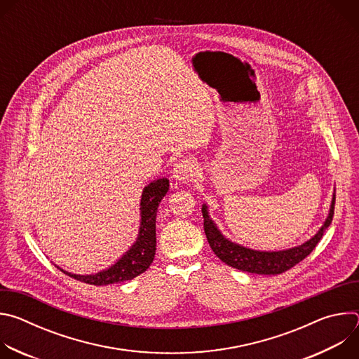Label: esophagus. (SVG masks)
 I'll return each instance as SVG.
<instances>
[{
    "instance_id": "esophagus-1",
    "label": "esophagus",
    "mask_w": 359,
    "mask_h": 359,
    "mask_svg": "<svg viewBox=\"0 0 359 359\" xmlns=\"http://www.w3.org/2000/svg\"><path fill=\"white\" fill-rule=\"evenodd\" d=\"M194 176V165L190 161H179L173 168V179L177 183H187Z\"/></svg>"
}]
</instances>
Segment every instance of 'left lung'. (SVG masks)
I'll return each mask as SVG.
<instances>
[{
    "instance_id": "1",
    "label": "left lung",
    "mask_w": 359,
    "mask_h": 359,
    "mask_svg": "<svg viewBox=\"0 0 359 359\" xmlns=\"http://www.w3.org/2000/svg\"><path fill=\"white\" fill-rule=\"evenodd\" d=\"M334 204H335V189L332 193L328 216L323 223V226L318 229V231L306 241L284 250H274V251L254 250L243 244H238L236 241H231L222 233L216 222L210 217L209 206L206 203L201 206V213L204 217V233H206L208 241L212 250L215 251V254L227 266L245 273L276 276L290 270L291 267L302 262L306 255L316 248L324 231L328 229V226L332 222Z\"/></svg>"
}]
</instances>
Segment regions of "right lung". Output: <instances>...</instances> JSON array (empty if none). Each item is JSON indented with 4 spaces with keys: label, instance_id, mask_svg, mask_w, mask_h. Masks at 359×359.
Segmentation results:
<instances>
[{
    "label": "right lung",
    "instance_id": "right-lung-1",
    "mask_svg": "<svg viewBox=\"0 0 359 359\" xmlns=\"http://www.w3.org/2000/svg\"><path fill=\"white\" fill-rule=\"evenodd\" d=\"M169 190L166 177L150 182L140 196V223L133 244L108 269L92 274H74L57 266L64 274L92 285H108L133 280L153 263L156 252V215L162 198Z\"/></svg>",
    "mask_w": 359,
    "mask_h": 359
}]
</instances>
